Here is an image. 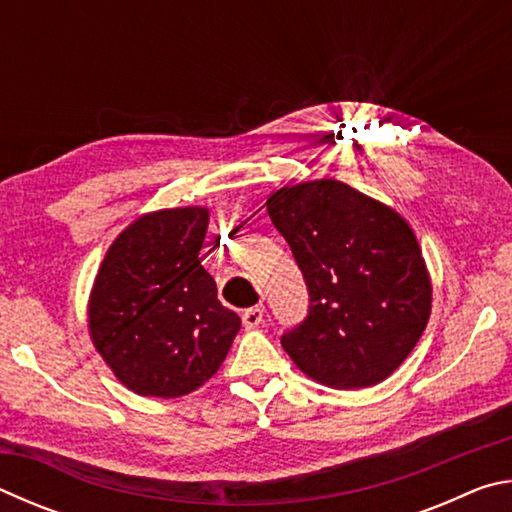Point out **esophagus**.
<instances>
[{
	"instance_id": "esophagus-1",
	"label": "esophagus",
	"mask_w": 512,
	"mask_h": 512,
	"mask_svg": "<svg viewBox=\"0 0 512 512\" xmlns=\"http://www.w3.org/2000/svg\"><path fill=\"white\" fill-rule=\"evenodd\" d=\"M241 320H244L246 329H255V327L262 325L264 309L262 307H250V309L244 311V314H241Z\"/></svg>"
}]
</instances>
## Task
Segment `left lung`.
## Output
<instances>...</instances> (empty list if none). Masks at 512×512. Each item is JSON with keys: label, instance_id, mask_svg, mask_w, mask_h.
<instances>
[{"label": "left lung", "instance_id": "obj_1", "mask_svg": "<svg viewBox=\"0 0 512 512\" xmlns=\"http://www.w3.org/2000/svg\"><path fill=\"white\" fill-rule=\"evenodd\" d=\"M309 291V314L282 348L332 388L384 381L431 314V280L411 225L341 180L282 187L266 201Z\"/></svg>", "mask_w": 512, "mask_h": 512}]
</instances>
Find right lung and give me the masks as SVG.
I'll use <instances>...</instances> for the list:
<instances>
[{
	"label": "right lung",
	"mask_w": 512,
	"mask_h": 512,
	"mask_svg": "<svg viewBox=\"0 0 512 512\" xmlns=\"http://www.w3.org/2000/svg\"><path fill=\"white\" fill-rule=\"evenodd\" d=\"M207 207L144 214L112 241L88 305L97 352L144 397H180L203 386L241 327L201 266Z\"/></svg>",
	"instance_id": "add662e5"
}]
</instances>
